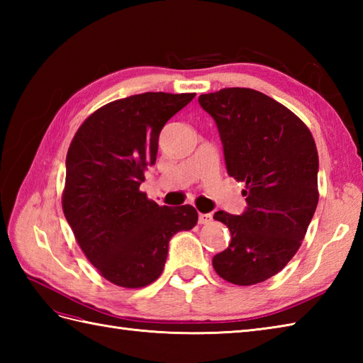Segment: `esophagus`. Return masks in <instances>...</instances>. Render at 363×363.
I'll return each mask as SVG.
<instances>
[{
    "mask_svg": "<svg viewBox=\"0 0 363 363\" xmlns=\"http://www.w3.org/2000/svg\"><path fill=\"white\" fill-rule=\"evenodd\" d=\"M212 221V213H198V223L199 225H209Z\"/></svg>",
    "mask_w": 363,
    "mask_h": 363,
    "instance_id": "esophagus-1",
    "label": "esophagus"
}]
</instances>
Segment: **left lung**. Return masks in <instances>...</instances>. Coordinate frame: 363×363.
I'll list each match as a JSON object with an SVG mask.
<instances>
[{
  "label": "left lung",
  "instance_id": "1",
  "mask_svg": "<svg viewBox=\"0 0 363 363\" xmlns=\"http://www.w3.org/2000/svg\"><path fill=\"white\" fill-rule=\"evenodd\" d=\"M217 123L228 174L245 184L246 211L215 212L230 243L213 256L223 279L254 285L279 273L299 250L318 204V152L303 121L252 89L198 98Z\"/></svg>",
  "mask_w": 363,
  "mask_h": 363
}]
</instances>
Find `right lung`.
<instances>
[{
    "label": "right lung",
    "instance_id": "add662e5",
    "mask_svg": "<svg viewBox=\"0 0 363 363\" xmlns=\"http://www.w3.org/2000/svg\"><path fill=\"white\" fill-rule=\"evenodd\" d=\"M194 98L146 91L117 99L91 113L68 148L64 215L90 264L120 287L156 281L169 238L198 223L195 207L159 206L140 191L162 128Z\"/></svg>",
    "mask_w": 363,
    "mask_h": 363
}]
</instances>
